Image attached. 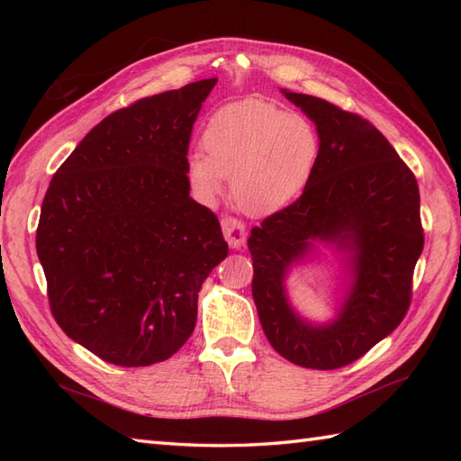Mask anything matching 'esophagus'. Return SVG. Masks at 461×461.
<instances>
[{"mask_svg":"<svg viewBox=\"0 0 461 461\" xmlns=\"http://www.w3.org/2000/svg\"><path fill=\"white\" fill-rule=\"evenodd\" d=\"M221 231H223L225 241H228L230 248H233V249H240L243 243H246V236H248L246 225H243L236 218H223L221 220Z\"/></svg>","mask_w":461,"mask_h":461,"instance_id":"obj_1","label":"esophagus"}]
</instances>
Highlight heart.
I'll return each instance as SVG.
<instances>
[{"mask_svg":"<svg viewBox=\"0 0 461 461\" xmlns=\"http://www.w3.org/2000/svg\"><path fill=\"white\" fill-rule=\"evenodd\" d=\"M203 152H190L185 174L203 202L223 194L231 182V198L251 215L285 208L305 190L319 162L321 139L305 116L273 104L243 103L223 106L202 134Z\"/></svg>","mask_w":461,"mask_h":461,"instance_id":"heart-1","label":"heart"}]
</instances>
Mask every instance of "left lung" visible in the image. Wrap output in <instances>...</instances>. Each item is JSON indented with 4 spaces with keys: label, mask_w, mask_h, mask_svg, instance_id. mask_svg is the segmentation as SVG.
<instances>
[{
    "label": "left lung",
    "mask_w": 461,
    "mask_h": 461,
    "mask_svg": "<svg viewBox=\"0 0 461 461\" xmlns=\"http://www.w3.org/2000/svg\"><path fill=\"white\" fill-rule=\"evenodd\" d=\"M281 93L315 122L321 152L301 198L251 230V293L283 358L332 370L360 358L406 315L424 248L418 182L368 121L317 96ZM317 245L341 256L349 279L327 323L301 318L286 295L290 269L314 258Z\"/></svg>",
    "instance_id": "left-lung-1"
}]
</instances>
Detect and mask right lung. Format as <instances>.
I'll return each mask as SVG.
<instances>
[{
	"mask_svg": "<svg viewBox=\"0 0 461 461\" xmlns=\"http://www.w3.org/2000/svg\"><path fill=\"white\" fill-rule=\"evenodd\" d=\"M218 79L140 99L101 121L49 184L37 256L57 325L116 366H150L190 339L203 279L228 243L190 198L185 156Z\"/></svg>",
	"mask_w": 461,
	"mask_h": 461,
	"instance_id": "right-lung-1",
	"label": "right lung"
}]
</instances>
